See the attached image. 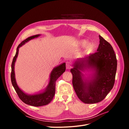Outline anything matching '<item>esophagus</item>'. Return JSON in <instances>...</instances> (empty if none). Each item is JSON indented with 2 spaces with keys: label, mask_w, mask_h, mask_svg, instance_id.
Returning a JSON list of instances; mask_svg holds the SVG:
<instances>
[{
  "label": "esophagus",
  "mask_w": 129,
  "mask_h": 129,
  "mask_svg": "<svg viewBox=\"0 0 129 129\" xmlns=\"http://www.w3.org/2000/svg\"><path fill=\"white\" fill-rule=\"evenodd\" d=\"M72 68V64L70 62H66V68L67 69H69Z\"/></svg>",
  "instance_id": "esophagus-1"
}]
</instances>
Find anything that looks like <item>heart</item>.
<instances>
[{"instance_id": "heart-1", "label": "heart", "mask_w": 129, "mask_h": 129, "mask_svg": "<svg viewBox=\"0 0 129 129\" xmlns=\"http://www.w3.org/2000/svg\"><path fill=\"white\" fill-rule=\"evenodd\" d=\"M87 43V41L85 40H82L79 41L78 42V45L80 47H83L85 45H86ZM91 48V45L90 44H88L85 47V49H86V51H88Z\"/></svg>"}]
</instances>
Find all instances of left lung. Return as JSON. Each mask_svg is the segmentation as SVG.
<instances>
[{"instance_id": "1", "label": "left lung", "mask_w": 129, "mask_h": 129, "mask_svg": "<svg viewBox=\"0 0 129 129\" xmlns=\"http://www.w3.org/2000/svg\"><path fill=\"white\" fill-rule=\"evenodd\" d=\"M97 52L77 58L71 69L73 85L79 99L84 103L102 101L112 89L117 71L116 56L112 47L100 36ZM92 72L85 77L83 73Z\"/></svg>"}]
</instances>
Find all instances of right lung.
<instances>
[{
	"label": "right lung",
	"mask_w": 129,
	"mask_h": 129,
	"mask_svg": "<svg viewBox=\"0 0 129 129\" xmlns=\"http://www.w3.org/2000/svg\"><path fill=\"white\" fill-rule=\"evenodd\" d=\"M40 36V34H37L30 37L21 42V44L18 45L17 48L16 53H15L11 65V82L15 91L17 93L19 98L23 102L26 104L34 107L43 106V105H47L51 102L53 99L54 95H55L56 81L66 71V63L64 62L54 68L50 74L48 84L45 90L41 92L34 93L33 95H29L24 92L19 87L17 83L16 80H15L14 73V65L18 55L19 48L25 45L26 42Z\"/></svg>",
	"instance_id": "right-lung-1"
}]
</instances>
